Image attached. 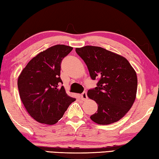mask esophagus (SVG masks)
Masks as SVG:
<instances>
[{
    "instance_id": "34e87169",
    "label": "esophagus",
    "mask_w": 159,
    "mask_h": 159,
    "mask_svg": "<svg viewBox=\"0 0 159 159\" xmlns=\"http://www.w3.org/2000/svg\"><path fill=\"white\" fill-rule=\"evenodd\" d=\"M80 97H81V99L83 101H84V100H86L87 99V93L86 92H84L81 95H80Z\"/></svg>"
}]
</instances>
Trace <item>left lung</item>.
<instances>
[{"mask_svg":"<svg viewBox=\"0 0 159 159\" xmlns=\"http://www.w3.org/2000/svg\"><path fill=\"white\" fill-rule=\"evenodd\" d=\"M83 59L93 80L99 81L87 96L98 104V112L90 116L99 125L118 121L129 111L136 98V72L121 55L100 47L85 46L76 48Z\"/></svg>","mask_w":159,"mask_h":159,"instance_id":"obj_1","label":"left lung"}]
</instances>
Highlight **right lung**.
<instances>
[{
  "label": "right lung",
  "instance_id": "obj_1",
  "mask_svg": "<svg viewBox=\"0 0 159 159\" xmlns=\"http://www.w3.org/2000/svg\"><path fill=\"white\" fill-rule=\"evenodd\" d=\"M73 49L58 44L34 57L18 78L20 98L26 111L40 123L54 125L76 99L66 93L60 78L61 60Z\"/></svg>",
  "mask_w": 159,
  "mask_h": 159
}]
</instances>
